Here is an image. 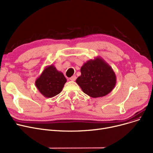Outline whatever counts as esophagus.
I'll use <instances>...</instances> for the list:
<instances>
[{
    "mask_svg": "<svg viewBox=\"0 0 153 153\" xmlns=\"http://www.w3.org/2000/svg\"><path fill=\"white\" fill-rule=\"evenodd\" d=\"M76 76H72L71 77H70V80L72 81H76Z\"/></svg>",
    "mask_w": 153,
    "mask_h": 153,
    "instance_id": "34e87169",
    "label": "esophagus"
}]
</instances>
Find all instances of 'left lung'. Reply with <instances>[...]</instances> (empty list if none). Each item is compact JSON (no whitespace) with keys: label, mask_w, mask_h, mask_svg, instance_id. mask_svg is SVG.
I'll list each match as a JSON object with an SVG mask.
<instances>
[{"label":"left lung","mask_w":153,"mask_h":153,"mask_svg":"<svg viewBox=\"0 0 153 153\" xmlns=\"http://www.w3.org/2000/svg\"><path fill=\"white\" fill-rule=\"evenodd\" d=\"M81 75L76 83L83 92L92 98L105 96L114 89L117 83L115 72L100 56L85 62L81 68Z\"/></svg>","instance_id":"left-lung-1"}]
</instances>
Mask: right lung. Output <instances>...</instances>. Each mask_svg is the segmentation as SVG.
<instances>
[{"label": "right lung", "mask_w": 153, "mask_h": 153, "mask_svg": "<svg viewBox=\"0 0 153 153\" xmlns=\"http://www.w3.org/2000/svg\"><path fill=\"white\" fill-rule=\"evenodd\" d=\"M67 80L62 72L51 64L47 66L36 79L35 85L39 92L46 98H51L62 90Z\"/></svg>", "instance_id": "1"}]
</instances>
